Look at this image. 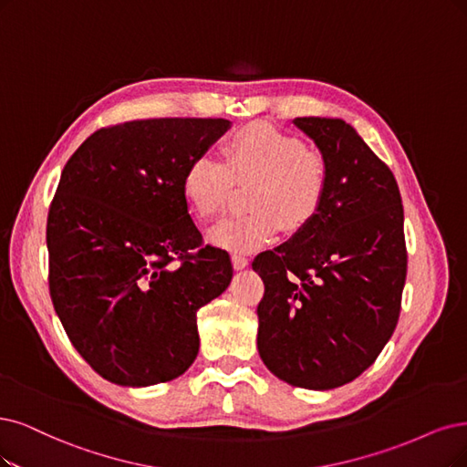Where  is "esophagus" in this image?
<instances>
[{"label": "esophagus", "mask_w": 467, "mask_h": 467, "mask_svg": "<svg viewBox=\"0 0 467 467\" xmlns=\"http://www.w3.org/2000/svg\"><path fill=\"white\" fill-rule=\"evenodd\" d=\"M233 265H234L236 271L248 267V257L246 255H240V254H234L233 255Z\"/></svg>", "instance_id": "34e87169"}]
</instances>
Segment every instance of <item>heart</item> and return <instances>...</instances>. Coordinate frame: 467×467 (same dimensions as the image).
<instances>
[{"label":"heart","instance_id":"b5f03b06","mask_svg":"<svg viewBox=\"0 0 467 467\" xmlns=\"http://www.w3.org/2000/svg\"><path fill=\"white\" fill-rule=\"evenodd\" d=\"M224 165L207 153L188 163L182 198L190 213L207 221L223 212L233 186H250L254 212L223 221L210 243L236 254L264 248L281 231H302L321 212L327 194V163L298 136L267 123L240 127L223 142Z\"/></svg>","mask_w":467,"mask_h":467}]
</instances>
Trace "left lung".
<instances>
[{
	"mask_svg": "<svg viewBox=\"0 0 467 467\" xmlns=\"http://www.w3.org/2000/svg\"><path fill=\"white\" fill-rule=\"evenodd\" d=\"M292 123L327 163V194L312 223L252 264L265 285L257 350L281 381L329 390L364 373L399 323L404 210L390 169L347 120Z\"/></svg>",
	"mask_w": 467,
	"mask_h": 467,
	"instance_id": "8db88e82",
	"label": "left lung"
}]
</instances>
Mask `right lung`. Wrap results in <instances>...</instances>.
I'll return each instance as SVG.
<instances>
[{
	"label": "right lung",
	"mask_w": 467,
	"mask_h": 467,
	"mask_svg": "<svg viewBox=\"0 0 467 467\" xmlns=\"http://www.w3.org/2000/svg\"><path fill=\"white\" fill-rule=\"evenodd\" d=\"M229 119H146L101 129L67 161L47 215L49 292L90 368L120 387L182 375L200 350L198 309L233 279L202 244L182 175ZM181 261V265H172Z\"/></svg>",
	"instance_id": "right-lung-1"
}]
</instances>
